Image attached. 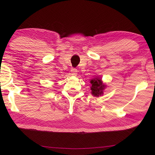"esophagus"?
I'll use <instances>...</instances> for the list:
<instances>
[{"label":"esophagus","mask_w":155,"mask_h":155,"mask_svg":"<svg viewBox=\"0 0 155 155\" xmlns=\"http://www.w3.org/2000/svg\"><path fill=\"white\" fill-rule=\"evenodd\" d=\"M70 74L72 76H77V70L76 68H72L70 70Z\"/></svg>","instance_id":"34e87169"}]
</instances>
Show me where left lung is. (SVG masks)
Segmentation results:
<instances>
[{"instance_id": "obj_1", "label": "left lung", "mask_w": 155, "mask_h": 155, "mask_svg": "<svg viewBox=\"0 0 155 155\" xmlns=\"http://www.w3.org/2000/svg\"><path fill=\"white\" fill-rule=\"evenodd\" d=\"M91 84V94L94 96H99L103 94V90L105 87V85H103L102 80L99 78H94L90 81Z\"/></svg>"}]
</instances>
